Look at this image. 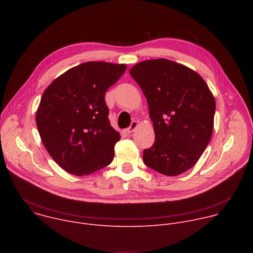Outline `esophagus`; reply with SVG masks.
<instances>
[{"label": "esophagus", "mask_w": 253, "mask_h": 253, "mask_svg": "<svg viewBox=\"0 0 253 253\" xmlns=\"http://www.w3.org/2000/svg\"><path fill=\"white\" fill-rule=\"evenodd\" d=\"M137 126H138L137 121H132L131 125L126 129V132H127V133H132V132L137 128Z\"/></svg>", "instance_id": "1"}]
</instances>
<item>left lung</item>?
<instances>
[{
    "label": "left lung",
    "mask_w": 253,
    "mask_h": 253,
    "mask_svg": "<svg viewBox=\"0 0 253 253\" xmlns=\"http://www.w3.org/2000/svg\"><path fill=\"white\" fill-rule=\"evenodd\" d=\"M130 75L146 97L155 142L143 151L151 169L176 176L198 161L212 136L215 99L195 71L167 59L138 63Z\"/></svg>",
    "instance_id": "1"
}]
</instances>
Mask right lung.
I'll return each instance as SVG.
<instances>
[{"label": "right lung", "mask_w": 253, "mask_h": 253, "mask_svg": "<svg viewBox=\"0 0 253 253\" xmlns=\"http://www.w3.org/2000/svg\"><path fill=\"white\" fill-rule=\"evenodd\" d=\"M126 68L86 62L66 71L43 93L36 124L45 148L68 173L89 175L112 162L121 136L110 125L105 93Z\"/></svg>", "instance_id": "obj_1"}]
</instances>
